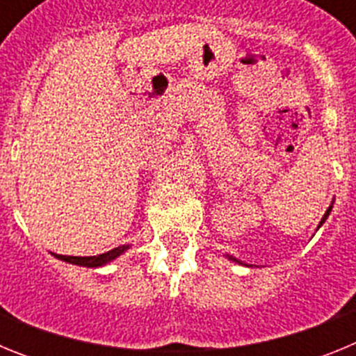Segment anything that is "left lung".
Instances as JSON below:
<instances>
[{
	"mask_svg": "<svg viewBox=\"0 0 356 356\" xmlns=\"http://www.w3.org/2000/svg\"><path fill=\"white\" fill-rule=\"evenodd\" d=\"M332 207H333V203H332V205L328 207V210H326V212H325V216H323V219H321V222H319V226H317V228H321V226H323V222H325L326 219H328L330 212H332ZM226 259H229V260H232V262H237V264H241V266H246V264H242L241 260H237V259H235V257H229V254H226ZM248 267H251V266H248Z\"/></svg>",
	"mask_w": 356,
	"mask_h": 356,
	"instance_id": "obj_1",
	"label": "left lung"
}]
</instances>
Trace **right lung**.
Here are the masks:
<instances>
[{"mask_svg": "<svg viewBox=\"0 0 356 356\" xmlns=\"http://www.w3.org/2000/svg\"><path fill=\"white\" fill-rule=\"evenodd\" d=\"M127 250H130V246L114 248V250H110L102 254H96V257H65V254H56V253H53V257L58 260H64V262L67 264H74V266L102 267V266H106L108 262H112V260L118 259L119 254H122Z\"/></svg>", "mask_w": 356, "mask_h": 356, "instance_id": "1", "label": "right lung"}]
</instances>
